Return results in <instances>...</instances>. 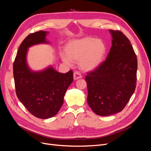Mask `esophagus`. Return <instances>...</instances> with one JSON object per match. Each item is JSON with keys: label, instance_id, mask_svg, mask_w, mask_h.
Returning a JSON list of instances; mask_svg holds the SVG:
<instances>
[{"label": "esophagus", "instance_id": "esophagus-1", "mask_svg": "<svg viewBox=\"0 0 151 151\" xmlns=\"http://www.w3.org/2000/svg\"><path fill=\"white\" fill-rule=\"evenodd\" d=\"M83 76L81 74V73L79 72H75L74 73V80H77L79 79H81Z\"/></svg>", "mask_w": 151, "mask_h": 151}]
</instances>
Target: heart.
<instances>
[{
	"mask_svg": "<svg viewBox=\"0 0 151 151\" xmlns=\"http://www.w3.org/2000/svg\"><path fill=\"white\" fill-rule=\"evenodd\" d=\"M66 55L62 60L68 65H72L74 62L79 61V66L86 71H91L101 64L106 53V46L101 40L91 36L74 40L65 46Z\"/></svg>",
	"mask_w": 151,
	"mask_h": 151,
	"instance_id": "obj_1",
	"label": "heart"
}]
</instances>
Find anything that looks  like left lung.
I'll return each mask as SVG.
<instances>
[{
    "mask_svg": "<svg viewBox=\"0 0 151 151\" xmlns=\"http://www.w3.org/2000/svg\"><path fill=\"white\" fill-rule=\"evenodd\" d=\"M109 31L112 46L106 60L85 77L87 102L100 116L122 111L134 94L137 83V59L130 42L120 31Z\"/></svg>",
    "mask_w": 151,
    "mask_h": 151,
    "instance_id": "8db88e82",
    "label": "left lung"
}]
</instances>
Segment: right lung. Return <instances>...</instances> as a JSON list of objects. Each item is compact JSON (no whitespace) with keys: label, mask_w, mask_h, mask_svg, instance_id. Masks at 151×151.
Instances as JSON below:
<instances>
[{"label":"right lung","mask_w":151,"mask_h":151,"mask_svg":"<svg viewBox=\"0 0 151 151\" xmlns=\"http://www.w3.org/2000/svg\"><path fill=\"white\" fill-rule=\"evenodd\" d=\"M48 32L31 33L22 41L13 64L16 95L28 111L35 116L47 119L55 116L63 103L66 91L73 82V72L65 74L52 67L39 72L32 71L27 65L28 48L40 43H48Z\"/></svg>","instance_id":"right-lung-1"}]
</instances>
